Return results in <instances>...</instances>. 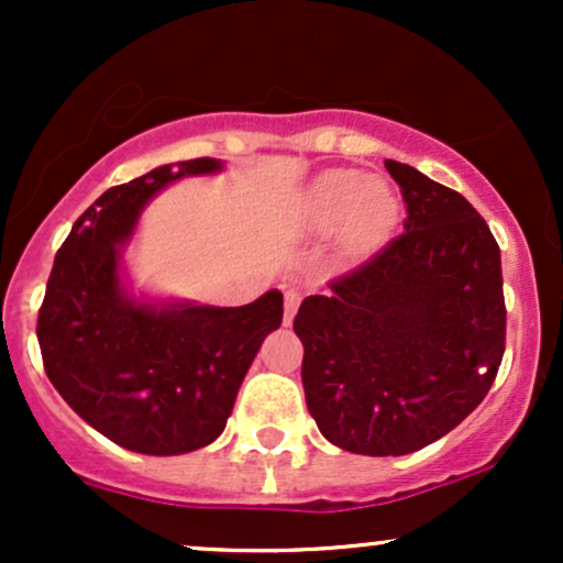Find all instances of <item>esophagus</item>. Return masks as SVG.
<instances>
[{
    "instance_id": "obj_1",
    "label": "esophagus",
    "mask_w": 563,
    "mask_h": 563,
    "mask_svg": "<svg viewBox=\"0 0 563 563\" xmlns=\"http://www.w3.org/2000/svg\"><path fill=\"white\" fill-rule=\"evenodd\" d=\"M299 301H301V290L286 288V314H283V322H286V325L294 322V314H296V309H299Z\"/></svg>"
}]
</instances>
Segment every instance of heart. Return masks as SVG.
Masks as SVG:
<instances>
[{"label": "heart", "instance_id": "b5f03b06", "mask_svg": "<svg viewBox=\"0 0 563 563\" xmlns=\"http://www.w3.org/2000/svg\"><path fill=\"white\" fill-rule=\"evenodd\" d=\"M307 219L318 232L339 230L341 254L360 256L386 241L399 219V200L380 179L328 172L309 187Z\"/></svg>", "mask_w": 563, "mask_h": 563}]
</instances>
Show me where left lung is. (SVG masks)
<instances>
[{"label": "left lung", "mask_w": 563, "mask_h": 563, "mask_svg": "<svg viewBox=\"0 0 563 563\" xmlns=\"http://www.w3.org/2000/svg\"><path fill=\"white\" fill-rule=\"evenodd\" d=\"M386 169L405 198V232L307 296L309 416L335 448L407 455L479 407L506 352L500 249L461 192L399 161Z\"/></svg>", "instance_id": "8db88e82"}]
</instances>
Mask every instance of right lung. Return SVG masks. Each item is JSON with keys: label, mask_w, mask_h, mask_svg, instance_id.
Returning a JSON list of instances; mask_svg holds the SVG:
<instances>
[{"label": "right lung", "mask_w": 563, "mask_h": 563, "mask_svg": "<svg viewBox=\"0 0 563 563\" xmlns=\"http://www.w3.org/2000/svg\"><path fill=\"white\" fill-rule=\"evenodd\" d=\"M222 169L214 158L166 164L102 192L57 251L36 335L44 371L92 429L142 455H183L224 431L262 341L283 322V294L243 307L134 301L121 245L161 187Z\"/></svg>", "instance_id": "right-lung-1"}]
</instances>
